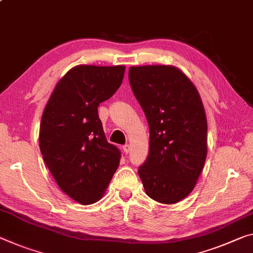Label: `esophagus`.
I'll return each mask as SVG.
<instances>
[{
  "label": "esophagus",
  "mask_w": 253,
  "mask_h": 253,
  "mask_svg": "<svg viewBox=\"0 0 253 253\" xmlns=\"http://www.w3.org/2000/svg\"><path fill=\"white\" fill-rule=\"evenodd\" d=\"M123 150H124V152H125L126 154H128V153H129V151H130V146L128 145V144H126V145L123 146Z\"/></svg>",
  "instance_id": "esophagus-1"
}]
</instances>
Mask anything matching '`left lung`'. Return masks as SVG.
<instances>
[{
  "label": "left lung",
  "instance_id": "left-lung-1",
  "mask_svg": "<svg viewBox=\"0 0 253 253\" xmlns=\"http://www.w3.org/2000/svg\"><path fill=\"white\" fill-rule=\"evenodd\" d=\"M128 79L150 127L148 155L138 175L148 197L162 204L186 198L207 156V119L197 89L171 65L131 66Z\"/></svg>",
  "mask_w": 253,
  "mask_h": 253
}]
</instances>
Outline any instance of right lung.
I'll use <instances>...</instances> for the list:
<instances>
[{
	"label": "right lung",
	"mask_w": 253,
	"mask_h": 253,
	"mask_svg": "<svg viewBox=\"0 0 253 253\" xmlns=\"http://www.w3.org/2000/svg\"><path fill=\"white\" fill-rule=\"evenodd\" d=\"M125 66L79 65L56 84L43 109L39 147L58 187L90 205L102 197L117 170L120 151L107 142L98 115L123 82Z\"/></svg>",
	"instance_id": "add662e5"
}]
</instances>
